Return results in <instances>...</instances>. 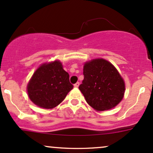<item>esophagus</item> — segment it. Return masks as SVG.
Here are the masks:
<instances>
[{
  "label": "esophagus",
  "instance_id": "1",
  "mask_svg": "<svg viewBox=\"0 0 153 153\" xmlns=\"http://www.w3.org/2000/svg\"><path fill=\"white\" fill-rule=\"evenodd\" d=\"M74 87L77 88L79 87V82H76V84H74Z\"/></svg>",
  "mask_w": 153,
  "mask_h": 153
}]
</instances>
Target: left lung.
Listing matches in <instances>:
<instances>
[{
	"mask_svg": "<svg viewBox=\"0 0 153 153\" xmlns=\"http://www.w3.org/2000/svg\"><path fill=\"white\" fill-rule=\"evenodd\" d=\"M84 80L79 89L86 101L97 111L108 110L123 100L125 85L118 71L108 61L96 59L86 62Z\"/></svg>",
	"mask_w": 153,
	"mask_h": 153,
	"instance_id": "1",
	"label": "left lung"
}]
</instances>
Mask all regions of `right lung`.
<instances>
[{
  "label": "right lung",
  "mask_w": 153,
  "mask_h": 153,
  "mask_svg": "<svg viewBox=\"0 0 153 153\" xmlns=\"http://www.w3.org/2000/svg\"><path fill=\"white\" fill-rule=\"evenodd\" d=\"M74 86L69 74L59 61L46 63L38 68L27 86L30 100L39 107L52 109L66 97Z\"/></svg>",
  "instance_id": "1"
}]
</instances>
